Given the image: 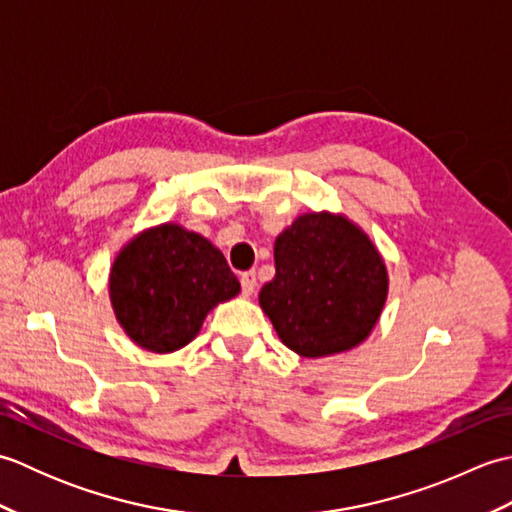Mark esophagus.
<instances>
[{"instance_id":"1","label":"esophagus","mask_w":512,"mask_h":512,"mask_svg":"<svg viewBox=\"0 0 512 512\" xmlns=\"http://www.w3.org/2000/svg\"><path fill=\"white\" fill-rule=\"evenodd\" d=\"M239 281H242V295L244 297H250L257 288V277H255V270H248V273H242V277H239Z\"/></svg>"}]
</instances>
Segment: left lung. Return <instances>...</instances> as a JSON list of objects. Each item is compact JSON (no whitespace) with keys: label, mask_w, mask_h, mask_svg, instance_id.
Returning a JSON list of instances; mask_svg holds the SVG:
<instances>
[{"label":"left lung","mask_w":512,"mask_h":512,"mask_svg":"<svg viewBox=\"0 0 512 512\" xmlns=\"http://www.w3.org/2000/svg\"><path fill=\"white\" fill-rule=\"evenodd\" d=\"M389 295L385 259L345 213H301L275 239V279L259 308L299 356L321 358L361 345Z\"/></svg>","instance_id":"obj_1"}]
</instances>
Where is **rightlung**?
<instances>
[{
  "mask_svg": "<svg viewBox=\"0 0 512 512\" xmlns=\"http://www.w3.org/2000/svg\"><path fill=\"white\" fill-rule=\"evenodd\" d=\"M107 288L118 325L154 354L189 345L206 314L242 290L222 250L178 222L149 226L125 242Z\"/></svg>",
  "mask_w": 512,
  "mask_h": 512,
  "instance_id": "add662e5",
  "label": "right lung"
}]
</instances>
